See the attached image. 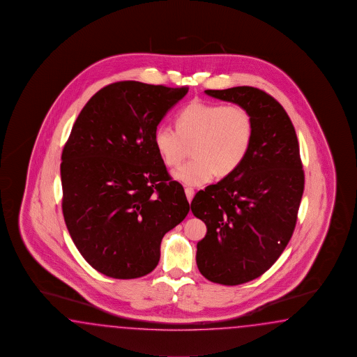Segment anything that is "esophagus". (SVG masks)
<instances>
[{"instance_id":"34e87169","label":"esophagus","mask_w":357,"mask_h":357,"mask_svg":"<svg viewBox=\"0 0 357 357\" xmlns=\"http://www.w3.org/2000/svg\"><path fill=\"white\" fill-rule=\"evenodd\" d=\"M184 192H185V196H187V199L188 201H192L193 199V196H195V190L193 188H190V187H187L185 190H184Z\"/></svg>"}]
</instances>
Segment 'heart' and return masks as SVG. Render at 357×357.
Returning a JSON list of instances; mask_svg holds the SVG:
<instances>
[{
    "instance_id": "b5f03b06",
    "label": "heart",
    "mask_w": 357,
    "mask_h": 357,
    "mask_svg": "<svg viewBox=\"0 0 357 357\" xmlns=\"http://www.w3.org/2000/svg\"><path fill=\"white\" fill-rule=\"evenodd\" d=\"M254 118L239 103L193 101L176 116V128L160 124L153 146L167 167H176L192 146L188 162L173 172L175 181L199 187L215 175L227 176L246 159L254 138Z\"/></svg>"
}]
</instances>
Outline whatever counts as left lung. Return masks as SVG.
<instances>
[{
	"mask_svg": "<svg viewBox=\"0 0 357 357\" xmlns=\"http://www.w3.org/2000/svg\"><path fill=\"white\" fill-rule=\"evenodd\" d=\"M205 93L239 103L254 118L252 144L242 165L197 192L190 204L207 227L197 243L199 273L219 284H242L270 269L294 234L305 187L300 147L283 106L261 89Z\"/></svg>",
	"mask_w": 357,
	"mask_h": 357,
	"instance_id": "8db88e82",
	"label": "left lung"
}]
</instances>
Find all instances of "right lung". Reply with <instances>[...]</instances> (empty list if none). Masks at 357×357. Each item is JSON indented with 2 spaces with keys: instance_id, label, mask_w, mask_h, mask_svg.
<instances>
[{
  "instance_id": "obj_1",
  "label": "right lung",
  "mask_w": 357,
  "mask_h": 357,
  "mask_svg": "<svg viewBox=\"0 0 357 357\" xmlns=\"http://www.w3.org/2000/svg\"><path fill=\"white\" fill-rule=\"evenodd\" d=\"M188 88L116 82L86 103L61 155L63 214L93 269L115 279L151 273L160 245L190 211L153 146V132Z\"/></svg>"
}]
</instances>
